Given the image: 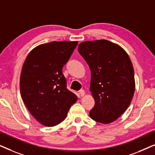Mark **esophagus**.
Listing matches in <instances>:
<instances>
[{"instance_id":"esophagus-1","label":"esophagus","mask_w":155,"mask_h":155,"mask_svg":"<svg viewBox=\"0 0 155 155\" xmlns=\"http://www.w3.org/2000/svg\"><path fill=\"white\" fill-rule=\"evenodd\" d=\"M84 94H85V93H84V91L83 90H80L79 91V94H80V97H83Z\"/></svg>"}]
</instances>
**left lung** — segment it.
<instances>
[{
    "instance_id": "8db88e82",
    "label": "left lung",
    "mask_w": 155,
    "mask_h": 155,
    "mask_svg": "<svg viewBox=\"0 0 155 155\" xmlns=\"http://www.w3.org/2000/svg\"><path fill=\"white\" fill-rule=\"evenodd\" d=\"M78 51L91 71L95 105L90 118L101 124L114 121L128 109L135 92L134 70L128 55L105 39L82 42Z\"/></svg>"
}]
</instances>
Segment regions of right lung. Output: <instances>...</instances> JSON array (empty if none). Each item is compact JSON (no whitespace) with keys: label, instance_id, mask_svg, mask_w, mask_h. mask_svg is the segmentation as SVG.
Returning a JSON list of instances; mask_svg holds the SVG:
<instances>
[{"label":"right lung","instance_id":"add662e5","mask_svg":"<svg viewBox=\"0 0 155 155\" xmlns=\"http://www.w3.org/2000/svg\"><path fill=\"white\" fill-rule=\"evenodd\" d=\"M78 41L41 44L28 54L20 75V92L31 115L46 126H56L66 117L78 97L67 89L63 68Z\"/></svg>","mask_w":155,"mask_h":155}]
</instances>
